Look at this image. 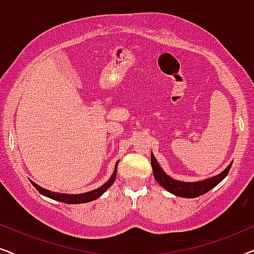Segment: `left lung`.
Listing matches in <instances>:
<instances>
[{"instance_id": "8db88e82", "label": "left lung", "mask_w": 254, "mask_h": 254, "mask_svg": "<svg viewBox=\"0 0 254 254\" xmlns=\"http://www.w3.org/2000/svg\"><path fill=\"white\" fill-rule=\"evenodd\" d=\"M232 162L225 168L221 173L217 176L210 177V178L199 180V182H180V180H176L171 178V177L166 175L164 170L161 168L158 164L157 159L151 152V166L152 172H154L155 179L161 185L163 189H165L168 192L175 194L177 196L180 197H187V199H193V197H197L200 195H203L207 192H209L211 189L218 185L225 177H227L228 172L230 171Z\"/></svg>"}]
</instances>
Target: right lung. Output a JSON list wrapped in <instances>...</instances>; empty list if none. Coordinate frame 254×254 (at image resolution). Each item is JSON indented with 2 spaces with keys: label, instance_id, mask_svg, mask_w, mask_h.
<instances>
[{
  "label": "right lung",
  "instance_id": "obj_1",
  "mask_svg": "<svg viewBox=\"0 0 254 254\" xmlns=\"http://www.w3.org/2000/svg\"><path fill=\"white\" fill-rule=\"evenodd\" d=\"M118 163H119V161L117 162L116 166H114V171L112 173V176L110 177V179L107 180V182L104 184V185H102L100 187H98V189H96L93 190H90V192H85V193H81V194H65V193L52 192V190H48L46 189H44V187L37 185V184L33 183L32 180H30V182L34 186V189H36L40 194H43V195L50 197V199L59 201V202H64V203H68V204L86 203V202H90V201L98 199V197L102 195V194L105 192L106 190L110 189V186L112 185V184L114 183V180H116Z\"/></svg>",
  "mask_w": 254,
  "mask_h": 254
}]
</instances>
